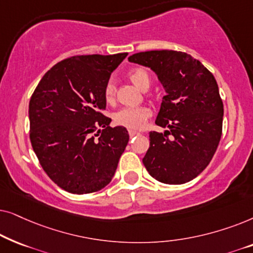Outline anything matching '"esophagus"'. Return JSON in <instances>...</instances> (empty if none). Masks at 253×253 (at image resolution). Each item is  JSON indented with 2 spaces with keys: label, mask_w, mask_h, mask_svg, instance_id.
I'll return each mask as SVG.
<instances>
[{
  "label": "esophagus",
  "mask_w": 253,
  "mask_h": 253,
  "mask_svg": "<svg viewBox=\"0 0 253 253\" xmlns=\"http://www.w3.org/2000/svg\"><path fill=\"white\" fill-rule=\"evenodd\" d=\"M138 134H139V132H137V131H134V130H129V136L132 138V137H134V136H138Z\"/></svg>",
  "instance_id": "34e87169"
}]
</instances>
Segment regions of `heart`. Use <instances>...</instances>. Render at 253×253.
Instances as JSON below:
<instances>
[{
  "label": "heart",
  "instance_id": "obj_1",
  "mask_svg": "<svg viewBox=\"0 0 253 253\" xmlns=\"http://www.w3.org/2000/svg\"><path fill=\"white\" fill-rule=\"evenodd\" d=\"M127 78L137 88L146 91L150 87L151 77L146 69L133 68L127 72ZM103 96L106 102L112 103L115 96V85L113 82H108L103 89ZM152 115L147 107H132V108H122L114 114V122L117 126L127 127L130 130H139L145 126L147 120Z\"/></svg>",
  "mask_w": 253,
  "mask_h": 253
}]
</instances>
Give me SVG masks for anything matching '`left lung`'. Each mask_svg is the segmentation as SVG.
I'll list each match as a JSON object with an SVG mask.
<instances>
[{
    "label": "left lung",
    "instance_id": "8db88e82",
    "mask_svg": "<svg viewBox=\"0 0 253 253\" xmlns=\"http://www.w3.org/2000/svg\"><path fill=\"white\" fill-rule=\"evenodd\" d=\"M129 61L151 68L167 93L155 124L168 130L150 132L145 168L166 184L190 182L209 166L222 134L223 103L215 78L183 51H141Z\"/></svg>",
    "mask_w": 253,
    "mask_h": 253
}]
</instances>
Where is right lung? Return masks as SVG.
I'll return each mask as SVG.
<instances>
[{"label":"right lung","mask_w":253,"mask_h":253,"mask_svg":"<svg viewBox=\"0 0 253 253\" xmlns=\"http://www.w3.org/2000/svg\"><path fill=\"white\" fill-rule=\"evenodd\" d=\"M127 53L78 55L48 70L30 100V139L41 167L61 189L85 195L115 174L129 133L109 126L103 89Z\"/></svg>","instance_id":"obj_1"}]
</instances>
